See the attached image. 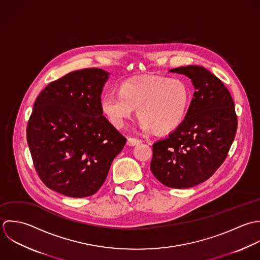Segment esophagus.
Masks as SVG:
<instances>
[{"label":"esophagus","mask_w":260,"mask_h":260,"mask_svg":"<svg viewBox=\"0 0 260 260\" xmlns=\"http://www.w3.org/2000/svg\"><path fill=\"white\" fill-rule=\"evenodd\" d=\"M142 143L141 140L139 139H135V138H128L127 139V146H131V147H135V146H138Z\"/></svg>","instance_id":"obj_1"}]
</instances>
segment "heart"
I'll use <instances>...</instances> for the list:
<instances>
[{"mask_svg": "<svg viewBox=\"0 0 260 260\" xmlns=\"http://www.w3.org/2000/svg\"><path fill=\"white\" fill-rule=\"evenodd\" d=\"M190 103L191 91L183 80L147 76L124 81L119 93L106 92L101 100V108L115 127L123 126L138 108L144 131L154 128L165 134L184 121Z\"/></svg>", "mask_w": 260, "mask_h": 260, "instance_id": "heart-1", "label": "heart"}]
</instances>
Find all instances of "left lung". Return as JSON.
<instances>
[{
  "label": "left lung",
  "mask_w": 260,
  "mask_h": 260,
  "mask_svg": "<svg viewBox=\"0 0 260 260\" xmlns=\"http://www.w3.org/2000/svg\"><path fill=\"white\" fill-rule=\"evenodd\" d=\"M169 71L189 77L195 92L184 121L153 145L151 171L165 186L186 189L205 182L225 160L237 116L229 90L203 66Z\"/></svg>",
  "instance_id": "left-lung-1"
}]
</instances>
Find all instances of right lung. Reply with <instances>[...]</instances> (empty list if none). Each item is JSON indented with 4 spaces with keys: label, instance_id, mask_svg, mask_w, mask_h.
<instances>
[{
    "label": "right lung",
    "instance_id": "add662e5",
    "mask_svg": "<svg viewBox=\"0 0 260 260\" xmlns=\"http://www.w3.org/2000/svg\"><path fill=\"white\" fill-rule=\"evenodd\" d=\"M109 73L76 70L38 95L27 126L35 169L53 191L72 198L95 194L126 139L103 115L101 95Z\"/></svg>",
    "mask_w": 260,
    "mask_h": 260
}]
</instances>
